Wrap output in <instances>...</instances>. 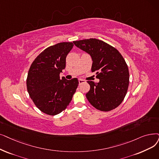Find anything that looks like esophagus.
Returning <instances> with one entry per match:
<instances>
[{"instance_id": "obj_1", "label": "esophagus", "mask_w": 159, "mask_h": 159, "mask_svg": "<svg viewBox=\"0 0 159 159\" xmlns=\"http://www.w3.org/2000/svg\"><path fill=\"white\" fill-rule=\"evenodd\" d=\"M79 84H81L82 83H84V82H86V80H83V79H79Z\"/></svg>"}]
</instances>
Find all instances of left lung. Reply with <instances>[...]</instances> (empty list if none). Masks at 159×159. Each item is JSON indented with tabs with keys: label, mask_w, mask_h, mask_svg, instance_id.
Here are the masks:
<instances>
[{
	"label": "left lung",
	"mask_w": 159,
	"mask_h": 159,
	"mask_svg": "<svg viewBox=\"0 0 159 159\" xmlns=\"http://www.w3.org/2000/svg\"><path fill=\"white\" fill-rule=\"evenodd\" d=\"M90 54L98 83L88 80L90 89L86 96L96 109L108 112L118 107L127 94L129 72L125 59L115 47L99 39L90 38L73 41Z\"/></svg>",
	"instance_id": "left-lung-1"
}]
</instances>
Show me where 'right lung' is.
Wrapping results in <instances>:
<instances>
[{"label":"right lung","mask_w":159,"mask_h":159,"mask_svg":"<svg viewBox=\"0 0 159 159\" xmlns=\"http://www.w3.org/2000/svg\"><path fill=\"white\" fill-rule=\"evenodd\" d=\"M72 42L58 43L41 52L32 63L26 79L27 91L41 112L54 116L67 107L79 86L78 79H60Z\"/></svg>","instance_id":"right-lung-1"}]
</instances>
